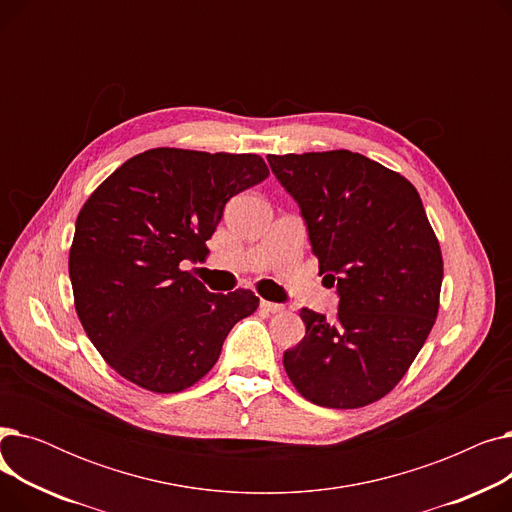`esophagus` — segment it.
<instances>
[{
    "mask_svg": "<svg viewBox=\"0 0 512 512\" xmlns=\"http://www.w3.org/2000/svg\"><path fill=\"white\" fill-rule=\"evenodd\" d=\"M259 307H261L263 311H267V313H280V311H284V307H282V305L272 303V301H261V303H259Z\"/></svg>",
    "mask_w": 512,
    "mask_h": 512,
    "instance_id": "1",
    "label": "esophagus"
}]
</instances>
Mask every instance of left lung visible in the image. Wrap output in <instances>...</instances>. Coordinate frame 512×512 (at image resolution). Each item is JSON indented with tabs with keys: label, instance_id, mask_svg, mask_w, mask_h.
<instances>
[{
	"label": "left lung",
	"instance_id": "obj_1",
	"mask_svg": "<svg viewBox=\"0 0 512 512\" xmlns=\"http://www.w3.org/2000/svg\"><path fill=\"white\" fill-rule=\"evenodd\" d=\"M267 161L340 297L336 321L301 309L307 332L284 369L313 405H371L402 380L436 324L444 263L421 197L405 176L346 149Z\"/></svg>",
	"mask_w": 512,
	"mask_h": 512
}]
</instances>
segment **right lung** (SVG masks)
<instances>
[{
  "mask_svg": "<svg viewBox=\"0 0 512 512\" xmlns=\"http://www.w3.org/2000/svg\"><path fill=\"white\" fill-rule=\"evenodd\" d=\"M270 176L255 153L159 147L107 176L76 218L70 282L80 324L124 380L157 394L191 388L215 365L251 290L209 292L201 261L224 205Z\"/></svg>",
  "mask_w": 512,
  "mask_h": 512,
  "instance_id": "right-lung-1",
  "label": "right lung"
}]
</instances>
